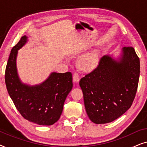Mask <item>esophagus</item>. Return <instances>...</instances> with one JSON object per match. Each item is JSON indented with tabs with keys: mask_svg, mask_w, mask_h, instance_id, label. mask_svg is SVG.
<instances>
[{
	"mask_svg": "<svg viewBox=\"0 0 147 147\" xmlns=\"http://www.w3.org/2000/svg\"><path fill=\"white\" fill-rule=\"evenodd\" d=\"M73 80L74 82H78L80 80V74L78 73V72H74L73 75Z\"/></svg>",
	"mask_w": 147,
	"mask_h": 147,
	"instance_id": "1",
	"label": "esophagus"
}]
</instances>
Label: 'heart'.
<instances>
[{"instance_id":"b5f03b06","label":"heart","mask_w":147,"mask_h":147,"mask_svg":"<svg viewBox=\"0 0 147 147\" xmlns=\"http://www.w3.org/2000/svg\"><path fill=\"white\" fill-rule=\"evenodd\" d=\"M96 57L94 55H86L82 57L79 61L80 67L84 69H88L95 65Z\"/></svg>"}]
</instances>
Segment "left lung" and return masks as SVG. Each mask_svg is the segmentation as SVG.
Instances as JSON below:
<instances>
[{
	"label": "left lung",
	"mask_w": 147,
	"mask_h": 147,
	"mask_svg": "<svg viewBox=\"0 0 147 147\" xmlns=\"http://www.w3.org/2000/svg\"><path fill=\"white\" fill-rule=\"evenodd\" d=\"M120 61L104 55L95 69L81 78L88 117L95 124L117 119L132 106L140 76V60L132 47H124Z\"/></svg>",
	"instance_id": "left-lung-1"
}]
</instances>
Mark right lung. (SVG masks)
Instances as JSON below:
<instances>
[{
  "label": "right lung",
  "instance_id": "right-lung-1",
  "mask_svg": "<svg viewBox=\"0 0 147 147\" xmlns=\"http://www.w3.org/2000/svg\"><path fill=\"white\" fill-rule=\"evenodd\" d=\"M27 41L23 36L11 49L5 69V84L16 108L25 119L39 125H52L59 119L66 97L73 87L72 74L52 73L43 84H23L16 67L17 50Z\"/></svg>",
  "mask_w": 147,
  "mask_h": 147
}]
</instances>
